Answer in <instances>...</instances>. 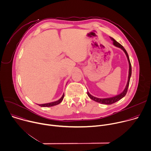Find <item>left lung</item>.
<instances>
[{"label":"left lung","mask_w":151,"mask_h":151,"mask_svg":"<svg viewBox=\"0 0 151 151\" xmlns=\"http://www.w3.org/2000/svg\"><path fill=\"white\" fill-rule=\"evenodd\" d=\"M111 40L113 41V45L117 47H119L122 50H123V52L125 53L126 56H127V60H128V62H129V76H128V81H127V84H126V88H124V91L120 94L116 95V96H113V97H110V98H96V97H95L92 95H91L88 92H87V94L88 95V96L92 99V100H93V101L97 102V103H101V104H107V105H110V104H112L113 103H116L117 101H119L120 99H121L122 98H123L126 93H127V89H128V87H129V82H130V77H131V75H132V66H131V63H130V59H129V55L126 52V50H125V48L120 44L117 41H116L112 37H110Z\"/></svg>","instance_id":"8db88e82"}]
</instances>
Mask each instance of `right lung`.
Instances as JSON below:
<instances>
[{
	"label": "right lung",
	"mask_w": 151,
	"mask_h": 151,
	"mask_svg": "<svg viewBox=\"0 0 151 151\" xmlns=\"http://www.w3.org/2000/svg\"><path fill=\"white\" fill-rule=\"evenodd\" d=\"M64 96H65V94L63 93L62 96L56 101H54V102H52V103H46V104H38V106H40L42 107H52V106H56V105L60 104L62 101V100L63 99V98H64Z\"/></svg>",
	"instance_id": "add662e5"
}]
</instances>
